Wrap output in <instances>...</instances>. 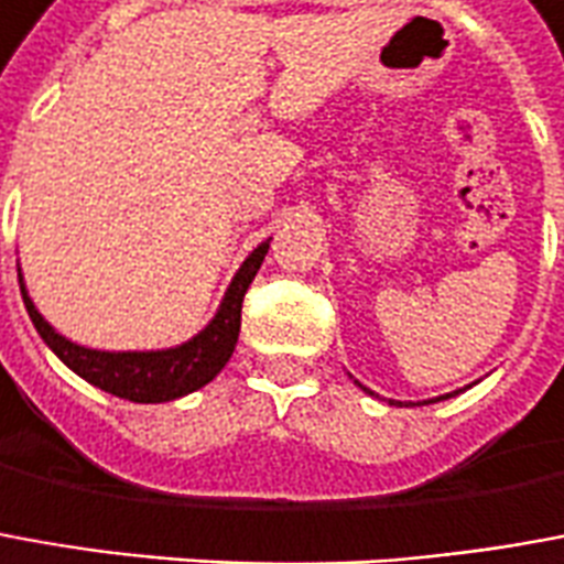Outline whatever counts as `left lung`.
<instances>
[{
  "instance_id": "obj_1",
  "label": "left lung",
  "mask_w": 564,
  "mask_h": 564,
  "mask_svg": "<svg viewBox=\"0 0 564 564\" xmlns=\"http://www.w3.org/2000/svg\"><path fill=\"white\" fill-rule=\"evenodd\" d=\"M357 384H360V381H357ZM360 388H364V384H360ZM364 391L372 393L369 388H364ZM372 397H376V393H372ZM446 397H452V393H446ZM446 397H436V400H446ZM436 400H427V403H436ZM388 403H397V400H388ZM397 405H403V403H397ZM409 405H415V403H409Z\"/></svg>"
}]
</instances>
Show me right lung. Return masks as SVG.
Returning a JSON list of instances; mask_svg holds the SVG:
<instances>
[{
    "label": "right lung",
    "mask_w": 564,
    "mask_h": 564,
    "mask_svg": "<svg viewBox=\"0 0 564 564\" xmlns=\"http://www.w3.org/2000/svg\"><path fill=\"white\" fill-rule=\"evenodd\" d=\"M265 253H269V241L259 243L253 253L243 259L238 274L228 283L214 321L207 323L198 336L164 350H94L76 345V341L61 336L39 314L26 286H23L21 271H18V281H21L23 305L30 311V321L39 329V336L45 338V345L76 376L90 381L94 388L121 397V400H131V403H167V400H180V397L204 388L207 381H214L219 369L228 364V357L235 354L238 333H241L243 293L253 283Z\"/></svg>",
    "instance_id": "1"
}]
</instances>
